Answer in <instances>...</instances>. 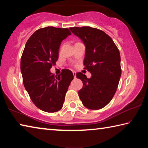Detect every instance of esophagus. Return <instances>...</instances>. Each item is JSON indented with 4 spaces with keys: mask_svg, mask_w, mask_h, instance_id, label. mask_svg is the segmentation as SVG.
I'll return each mask as SVG.
<instances>
[{
    "mask_svg": "<svg viewBox=\"0 0 148 148\" xmlns=\"http://www.w3.org/2000/svg\"><path fill=\"white\" fill-rule=\"evenodd\" d=\"M72 73H73V75H74V78H76V72H75V71H73V72H72Z\"/></svg>",
    "mask_w": 148,
    "mask_h": 148,
    "instance_id": "esophagus-1",
    "label": "esophagus"
}]
</instances>
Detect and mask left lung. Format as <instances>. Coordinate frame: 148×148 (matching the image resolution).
Wrapping results in <instances>:
<instances>
[{"label":"left lung","instance_id":"8db88e82","mask_svg":"<svg viewBox=\"0 0 148 148\" xmlns=\"http://www.w3.org/2000/svg\"><path fill=\"white\" fill-rule=\"evenodd\" d=\"M86 46L84 64L90 72L87 78L81 72L76 74L83 82L79 97L85 107L101 109L111 101L118 86L121 74V57L118 48L104 31L90 27H71Z\"/></svg>","mask_w":148,"mask_h":148}]
</instances>
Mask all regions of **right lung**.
<instances>
[{"label":"right lung","mask_w":148,"mask_h":148,"mask_svg":"<svg viewBox=\"0 0 148 148\" xmlns=\"http://www.w3.org/2000/svg\"><path fill=\"white\" fill-rule=\"evenodd\" d=\"M71 32L66 28L47 27L35 31L27 40L21 59L23 85L37 108L53 113L62 108L65 95L74 79L63 69L56 76L50 72L59 57L61 42Z\"/></svg>","instance_id":"right-lung-1"}]
</instances>
